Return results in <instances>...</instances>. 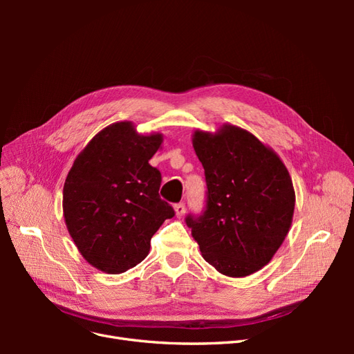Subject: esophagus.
<instances>
[{
	"label": "esophagus",
	"mask_w": 354,
	"mask_h": 354,
	"mask_svg": "<svg viewBox=\"0 0 354 354\" xmlns=\"http://www.w3.org/2000/svg\"><path fill=\"white\" fill-rule=\"evenodd\" d=\"M174 212H176V217L177 218H183V216H185V212H186V207H185V203H177V205H174Z\"/></svg>",
	"instance_id": "1"
}]
</instances>
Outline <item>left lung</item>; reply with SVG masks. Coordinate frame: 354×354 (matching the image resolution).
Here are the masks:
<instances>
[{
	"mask_svg": "<svg viewBox=\"0 0 354 354\" xmlns=\"http://www.w3.org/2000/svg\"><path fill=\"white\" fill-rule=\"evenodd\" d=\"M195 153L205 169L207 209L186 218L203 260L229 277H245L270 263L291 229L295 192L272 147L232 124L196 130Z\"/></svg>",
	"mask_w": 354,
	"mask_h": 354,
	"instance_id": "left-lung-1",
	"label": "left lung"
}]
</instances>
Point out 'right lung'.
I'll list each match as a JSON object with an SVG mask.
<instances>
[{
	"instance_id": "obj_1",
	"label": "right lung",
	"mask_w": 354,
	"mask_h": 354,
	"mask_svg": "<svg viewBox=\"0 0 354 354\" xmlns=\"http://www.w3.org/2000/svg\"><path fill=\"white\" fill-rule=\"evenodd\" d=\"M164 136L137 133L131 121L111 124L75 158L63 186V216L88 264L124 273L142 263L151 239L174 216L159 198L160 173L149 160Z\"/></svg>"
}]
</instances>
